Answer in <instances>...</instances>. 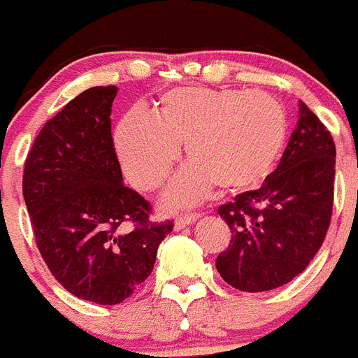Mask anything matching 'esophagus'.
I'll return each instance as SVG.
<instances>
[{"label":"esophagus","instance_id":"34e87169","mask_svg":"<svg viewBox=\"0 0 358 358\" xmlns=\"http://www.w3.org/2000/svg\"><path fill=\"white\" fill-rule=\"evenodd\" d=\"M197 218L199 215H182V217H177L176 222H173V227H176V231H181L185 229V227L192 226Z\"/></svg>","mask_w":358,"mask_h":358}]
</instances>
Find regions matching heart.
Returning a JSON list of instances; mask_svg holds the SVG:
<instances>
[{
  "label": "heart",
  "instance_id": "b5f03b06",
  "mask_svg": "<svg viewBox=\"0 0 358 358\" xmlns=\"http://www.w3.org/2000/svg\"><path fill=\"white\" fill-rule=\"evenodd\" d=\"M122 169L134 188H159L185 145L188 169L166 189L169 206H192L217 186L243 194L264 185L289 143V116L276 98L243 90L176 87L157 115L132 109L115 134Z\"/></svg>",
  "mask_w": 358,
  "mask_h": 358
}]
</instances>
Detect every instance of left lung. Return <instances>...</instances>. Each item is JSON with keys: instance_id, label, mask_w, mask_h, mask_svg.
I'll return each mask as SVG.
<instances>
[{"instance_id": "obj_1", "label": "left lung", "mask_w": 358, "mask_h": 358, "mask_svg": "<svg viewBox=\"0 0 358 358\" xmlns=\"http://www.w3.org/2000/svg\"><path fill=\"white\" fill-rule=\"evenodd\" d=\"M334 181V138L301 102L273 176L218 208L231 229L229 248L217 256L222 280L243 292H265L299 276L330 227Z\"/></svg>"}]
</instances>
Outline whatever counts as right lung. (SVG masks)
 <instances>
[{
	"instance_id": "obj_1",
	"label": "right lung",
	"mask_w": 358,
	"mask_h": 358,
	"mask_svg": "<svg viewBox=\"0 0 358 358\" xmlns=\"http://www.w3.org/2000/svg\"><path fill=\"white\" fill-rule=\"evenodd\" d=\"M118 87L96 85L44 123L24 161L23 197L44 264L73 296L118 305L150 276L173 222L123 185L110 134Z\"/></svg>"
}]
</instances>
